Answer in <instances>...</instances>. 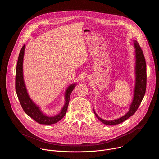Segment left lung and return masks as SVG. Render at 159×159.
Here are the masks:
<instances>
[{
	"instance_id": "left-lung-1",
	"label": "left lung",
	"mask_w": 159,
	"mask_h": 159,
	"mask_svg": "<svg viewBox=\"0 0 159 159\" xmlns=\"http://www.w3.org/2000/svg\"><path fill=\"white\" fill-rule=\"evenodd\" d=\"M134 53H135V66H134V75L135 84L133 91V98L132 102L129 106L128 111L122 117L114 120H104L101 118L95 112L94 114L98 119L106 125H116L126 120L130 116L133 115L137 111L141 102L145 96L147 85V68L145 59L143 53L140 47L139 43L133 40Z\"/></svg>"
}]
</instances>
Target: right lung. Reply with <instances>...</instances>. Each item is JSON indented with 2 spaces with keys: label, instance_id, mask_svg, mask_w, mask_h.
Masks as SVG:
<instances>
[{
  "label": "right lung",
  "instance_id": "1",
  "mask_svg": "<svg viewBox=\"0 0 159 159\" xmlns=\"http://www.w3.org/2000/svg\"><path fill=\"white\" fill-rule=\"evenodd\" d=\"M25 46L22 47L19 55L16 75V90L20 105L26 114L37 123L42 125H52L61 120L65 115L72 90L76 85L74 83L68 86L65 92V104L60 112L55 116H47L41 111L39 106L30 97L25 85L23 75V60Z\"/></svg>",
  "mask_w": 159,
  "mask_h": 159
}]
</instances>
